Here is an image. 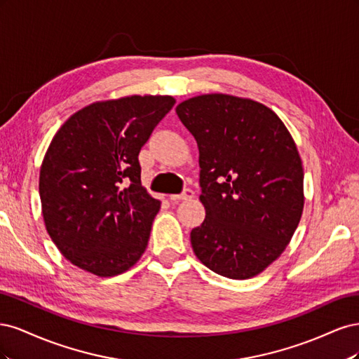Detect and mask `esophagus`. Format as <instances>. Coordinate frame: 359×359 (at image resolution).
I'll return each instance as SVG.
<instances>
[{
  "label": "esophagus",
  "instance_id": "esophagus-1",
  "mask_svg": "<svg viewBox=\"0 0 359 359\" xmlns=\"http://www.w3.org/2000/svg\"><path fill=\"white\" fill-rule=\"evenodd\" d=\"M194 198V191L190 189H186L182 193L180 194H169V201L170 202H178V201H189Z\"/></svg>",
  "mask_w": 359,
  "mask_h": 359
}]
</instances>
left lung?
Returning <instances> with one entry per match:
<instances>
[{
    "instance_id": "1",
    "label": "left lung",
    "mask_w": 359,
    "mask_h": 359,
    "mask_svg": "<svg viewBox=\"0 0 359 359\" xmlns=\"http://www.w3.org/2000/svg\"><path fill=\"white\" fill-rule=\"evenodd\" d=\"M199 148L205 220L193 252L214 273L252 278L285 252L304 210L302 161L289 130L268 106L202 94L177 106Z\"/></svg>"
}]
</instances>
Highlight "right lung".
<instances>
[{
	"mask_svg": "<svg viewBox=\"0 0 359 359\" xmlns=\"http://www.w3.org/2000/svg\"><path fill=\"white\" fill-rule=\"evenodd\" d=\"M175 99L128 95L74 112L50 140L39 193L46 231L61 255L99 277L132 268L160 210L140 182L139 151Z\"/></svg>",
	"mask_w": 359,
	"mask_h": 359,
	"instance_id": "right-lung-1",
	"label": "right lung"
}]
</instances>
